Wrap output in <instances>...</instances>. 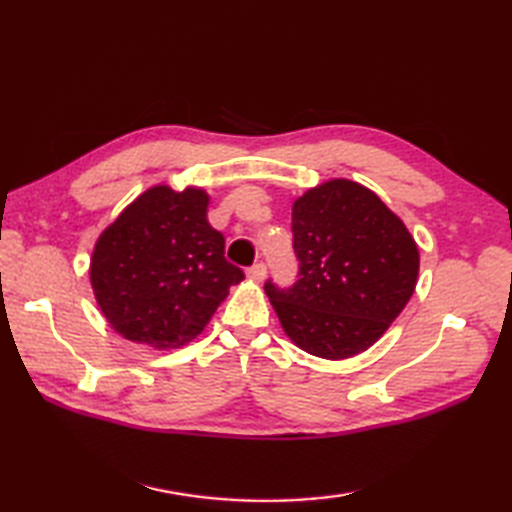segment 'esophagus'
Listing matches in <instances>:
<instances>
[{
    "label": "esophagus",
    "instance_id": "obj_1",
    "mask_svg": "<svg viewBox=\"0 0 512 512\" xmlns=\"http://www.w3.org/2000/svg\"><path fill=\"white\" fill-rule=\"evenodd\" d=\"M246 277H248L250 281H255V284H259V281H264V279H266V266H264V264H255V266H250V268H248V273H246Z\"/></svg>",
    "mask_w": 512,
    "mask_h": 512
}]
</instances>
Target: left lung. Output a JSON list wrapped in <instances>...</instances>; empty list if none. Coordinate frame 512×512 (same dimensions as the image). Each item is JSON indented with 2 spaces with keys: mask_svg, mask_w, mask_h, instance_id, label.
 I'll use <instances>...</instances> for the list:
<instances>
[{
  "mask_svg": "<svg viewBox=\"0 0 512 512\" xmlns=\"http://www.w3.org/2000/svg\"><path fill=\"white\" fill-rule=\"evenodd\" d=\"M299 281L266 284L270 306L299 350L345 361L369 350L405 310L420 253L405 222L347 178L325 180L292 202Z\"/></svg>",
  "mask_w": 512,
  "mask_h": 512,
  "instance_id": "left-lung-1",
  "label": "left lung"
}]
</instances>
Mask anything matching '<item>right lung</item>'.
I'll return each instance as SVG.
<instances>
[{"mask_svg":"<svg viewBox=\"0 0 512 512\" xmlns=\"http://www.w3.org/2000/svg\"><path fill=\"white\" fill-rule=\"evenodd\" d=\"M206 209L202 187L154 184L96 239L92 292L123 339L151 350L187 345L244 279L224 259V237L206 220Z\"/></svg>","mask_w":512,"mask_h":512,"instance_id":"right-lung-1","label":"right lung"}]
</instances>
